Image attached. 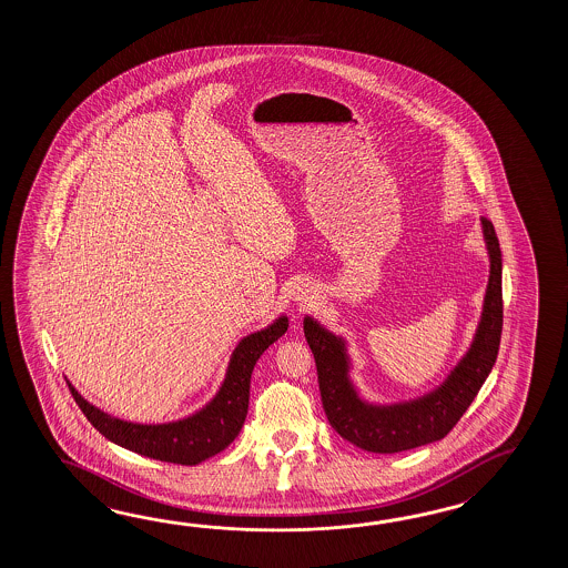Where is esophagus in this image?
Segmentation results:
<instances>
[{
  "instance_id": "esophagus-1",
  "label": "esophagus",
  "mask_w": 568,
  "mask_h": 568,
  "mask_svg": "<svg viewBox=\"0 0 568 568\" xmlns=\"http://www.w3.org/2000/svg\"><path fill=\"white\" fill-rule=\"evenodd\" d=\"M314 298H316V290L313 286H308V284H302L298 292H296V296H294V301H296V304H301V306L311 304Z\"/></svg>"
}]
</instances>
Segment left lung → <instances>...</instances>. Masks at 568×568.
<instances>
[{
	"instance_id": "obj_1",
	"label": "left lung",
	"mask_w": 568,
	"mask_h": 568,
	"mask_svg": "<svg viewBox=\"0 0 568 568\" xmlns=\"http://www.w3.org/2000/svg\"><path fill=\"white\" fill-rule=\"evenodd\" d=\"M481 231L489 257V280L471 345L447 377L423 396L392 404L363 398L351 377L353 362L347 338L335 335L314 316H304V337L316 362L326 418L351 445L379 455L430 445L445 438L471 406L494 369L504 325L501 250L489 219L481 217Z\"/></svg>"
}]
</instances>
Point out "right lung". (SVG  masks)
<instances>
[{"label": "right lung", "instance_id": "add662e5", "mask_svg": "<svg viewBox=\"0 0 568 568\" xmlns=\"http://www.w3.org/2000/svg\"><path fill=\"white\" fill-rule=\"evenodd\" d=\"M286 331L288 316L280 314L266 328L245 335L231 353L227 372L215 396L203 408L170 423L142 424L123 420L120 416L97 408L95 404H91L77 392L71 382L67 384L87 420L118 447L128 448L148 459L193 467L230 447L233 438L240 435L247 416L250 379L255 362Z\"/></svg>", "mask_w": 568, "mask_h": 568}]
</instances>
